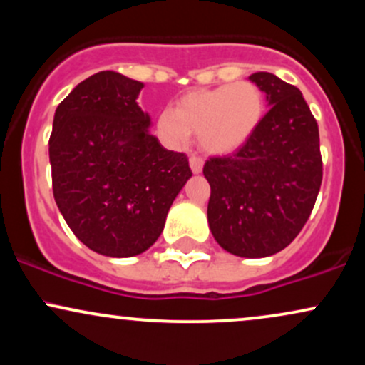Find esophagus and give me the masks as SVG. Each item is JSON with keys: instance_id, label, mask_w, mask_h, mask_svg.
<instances>
[{"instance_id": "obj_1", "label": "esophagus", "mask_w": 365, "mask_h": 365, "mask_svg": "<svg viewBox=\"0 0 365 365\" xmlns=\"http://www.w3.org/2000/svg\"><path fill=\"white\" fill-rule=\"evenodd\" d=\"M190 168L194 173H200L204 168V159L200 156H195V154L194 156H190Z\"/></svg>"}]
</instances>
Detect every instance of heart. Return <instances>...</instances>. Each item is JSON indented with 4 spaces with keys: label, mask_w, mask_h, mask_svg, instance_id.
Here are the masks:
<instances>
[{
    "label": "heart",
    "mask_w": 365,
    "mask_h": 365,
    "mask_svg": "<svg viewBox=\"0 0 365 365\" xmlns=\"http://www.w3.org/2000/svg\"><path fill=\"white\" fill-rule=\"evenodd\" d=\"M266 113L264 92L254 82L223 83L212 89L192 91L158 116V133L173 148L187 144L190 132L200 148L211 154H230L247 144Z\"/></svg>",
    "instance_id": "obj_1"
}]
</instances>
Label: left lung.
Segmentation results:
<instances>
[{
	"label": "left lung",
	"mask_w": 365,
	"mask_h": 365,
	"mask_svg": "<svg viewBox=\"0 0 365 365\" xmlns=\"http://www.w3.org/2000/svg\"><path fill=\"white\" fill-rule=\"evenodd\" d=\"M250 81L269 111L237 153L209 158L207 220L216 242L240 257H267L300 233L322 182L319 128L302 92L273 73Z\"/></svg>",
	"instance_id": "obj_1"
}]
</instances>
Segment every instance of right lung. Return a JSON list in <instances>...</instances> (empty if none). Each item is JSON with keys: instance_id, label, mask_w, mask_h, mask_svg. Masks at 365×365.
Returning a JSON list of instances; mask_svg holds the SVG:
<instances>
[{"instance_id": "obj_1", "label": "right lung", "mask_w": 365, "mask_h": 365, "mask_svg": "<svg viewBox=\"0 0 365 365\" xmlns=\"http://www.w3.org/2000/svg\"><path fill=\"white\" fill-rule=\"evenodd\" d=\"M142 83L99 72L56 108L49 137L53 195L83 245L110 257L148 250L192 177L188 158L150 135Z\"/></svg>"}]
</instances>
